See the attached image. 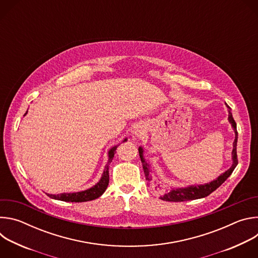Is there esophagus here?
Segmentation results:
<instances>
[{
    "instance_id": "esophagus-1",
    "label": "esophagus",
    "mask_w": 258,
    "mask_h": 258,
    "mask_svg": "<svg viewBox=\"0 0 258 258\" xmlns=\"http://www.w3.org/2000/svg\"><path fill=\"white\" fill-rule=\"evenodd\" d=\"M140 134H142V131L140 130V128H137L136 131H135V135H137V136H139Z\"/></svg>"
}]
</instances>
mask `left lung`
Wrapping results in <instances>:
<instances>
[{
  "label": "left lung",
  "instance_id": "left-lung-1",
  "mask_svg": "<svg viewBox=\"0 0 258 258\" xmlns=\"http://www.w3.org/2000/svg\"><path fill=\"white\" fill-rule=\"evenodd\" d=\"M228 106V105H227ZM229 108V121L231 122L234 132H235V141L233 143V152H232V157H233V164L232 166L223 174H220L216 179L205 183V185H200V186H190V187H186V188H178V189H171L168 190L166 193L163 194V196L160 197V199L164 200V201H169V202H181V201H189V200H195V199H200V198H204L206 196H208L209 194H211L213 191H215L222 183L232 174V172L234 171L235 167L238 164V157H237V141H238V132H237V124L233 118L232 112H231V108L228 106ZM143 148L140 147L139 148V154H140V158L143 164V168H144V172H145V176L146 179L150 181L151 177L149 175V164L147 163L144 159L143 156ZM159 187V186H158Z\"/></svg>",
  "mask_w": 258,
  "mask_h": 258
}]
</instances>
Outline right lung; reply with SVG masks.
I'll list each match as a JSON object with an SVG mask.
<instances>
[{"mask_svg": "<svg viewBox=\"0 0 258 258\" xmlns=\"http://www.w3.org/2000/svg\"><path fill=\"white\" fill-rule=\"evenodd\" d=\"M26 113H27V111L25 112V114ZM125 141H126V139H124L122 142H125ZM117 147L118 146H114L109 150V152H108L109 159H108V162L105 166L102 177L99 180V182H97L94 187H92L91 189H88L86 191L77 192V193H62V194H57V195L47 194V195L50 198L65 201V202H86V201H91V200H95V199L99 198L105 192V190L108 187V183H109V164H110V162L112 161V159L114 157V153L116 152Z\"/></svg>", "mask_w": 258, "mask_h": 258, "instance_id": "right-lung-1", "label": "right lung"}]
</instances>
